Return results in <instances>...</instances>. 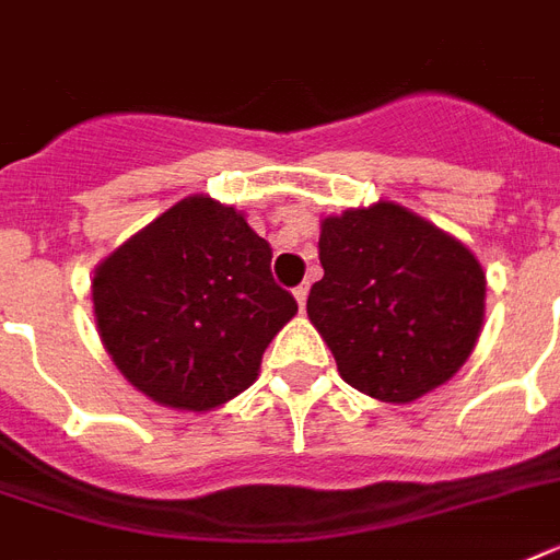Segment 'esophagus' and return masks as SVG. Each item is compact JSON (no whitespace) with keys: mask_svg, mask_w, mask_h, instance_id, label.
Returning a JSON list of instances; mask_svg holds the SVG:
<instances>
[{"mask_svg":"<svg viewBox=\"0 0 560 560\" xmlns=\"http://www.w3.org/2000/svg\"><path fill=\"white\" fill-rule=\"evenodd\" d=\"M293 296H296L299 307H305V302H307V284H299V288L293 290Z\"/></svg>","mask_w":560,"mask_h":560,"instance_id":"1","label":"esophagus"}]
</instances>
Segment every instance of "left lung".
<instances>
[{
  "mask_svg": "<svg viewBox=\"0 0 560 560\" xmlns=\"http://www.w3.org/2000/svg\"><path fill=\"white\" fill-rule=\"evenodd\" d=\"M319 264L307 319L349 386L409 404L465 366L486 319V270L459 237L377 200L323 218Z\"/></svg>",
  "mask_w": 560,
  "mask_h": 560,
  "instance_id": "left-lung-1",
  "label": "left lung"
}]
</instances>
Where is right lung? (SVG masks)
Instances as JSON below:
<instances>
[{"label": "right lung", "mask_w": 560, "mask_h": 560, "mask_svg": "<svg viewBox=\"0 0 560 560\" xmlns=\"http://www.w3.org/2000/svg\"><path fill=\"white\" fill-rule=\"evenodd\" d=\"M244 211L191 194L116 246L92 276V314L130 386L186 412L249 389L296 299Z\"/></svg>", "instance_id": "1"}]
</instances>
